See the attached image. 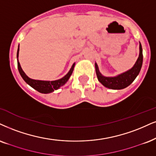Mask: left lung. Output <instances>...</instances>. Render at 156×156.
Segmentation results:
<instances>
[{
  "instance_id": "8db88e82",
  "label": "left lung",
  "mask_w": 156,
  "mask_h": 156,
  "mask_svg": "<svg viewBox=\"0 0 156 156\" xmlns=\"http://www.w3.org/2000/svg\"><path fill=\"white\" fill-rule=\"evenodd\" d=\"M143 48L140 43V54L132 68L115 76H105L100 72L97 63H95L96 75L98 81L103 86L111 90H122L130 85L138 76L143 65Z\"/></svg>"
}]
</instances>
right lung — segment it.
Segmentation results:
<instances>
[{
	"instance_id": "obj_1",
	"label": "right lung",
	"mask_w": 156,
	"mask_h": 156,
	"mask_svg": "<svg viewBox=\"0 0 156 156\" xmlns=\"http://www.w3.org/2000/svg\"><path fill=\"white\" fill-rule=\"evenodd\" d=\"M19 45L18 47V50H17V65H18V69L19 74H20L23 80H24L25 82L27 84H28L29 85L31 86L32 88H34V90H36L37 91L39 92L40 93H44V94H48L53 93L54 90H56L59 89L61 86L64 85L66 83L67 81L69 80V79L70 78L71 75H72L73 70H74L75 63H73L72 68L70 69V70L69 71V72L65 75L63 77L59 80H54V81H45V80H33L29 77L28 76H27L24 71L22 70V67H21L20 63L19 61Z\"/></svg>"
}]
</instances>
